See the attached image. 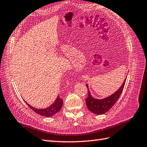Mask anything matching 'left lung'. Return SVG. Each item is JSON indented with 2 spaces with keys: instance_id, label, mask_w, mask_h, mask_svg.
Returning a JSON list of instances; mask_svg holds the SVG:
<instances>
[{
  "instance_id": "1",
  "label": "left lung",
  "mask_w": 147,
  "mask_h": 147,
  "mask_svg": "<svg viewBox=\"0 0 147 147\" xmlns=\"http://www.w3.org/2000/svg\"><path fill=\"white\" fill-rule=\"evenodd\" d=\"M126 78L127 77L125 78L124 83H122V86L118 89L117 91H116V92L111 95V96L104 99H101V100H97V99L93 98L88 90V85H86V86L88 88V94L86 98V105L88 109L90 111L96 114H102L108 111L116 102L118 99L119 98L122 90L124 89Z\"/></svg>"
}]
</instances>
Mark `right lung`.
Returning a JSON list of instances; mask_svg holds the SVG:
<instances>
[{
    "mask_svg": "<svg viewBox=\"0 0 147 147\" xmlns=\"http://www.w3.org/2000/svg\"><path fill=\"white\" fill-rule=\"evenodd\" d=\"M27 105L30 108L32 109L33 111L37 113L41 116H46V117H51L54 116L56 113H57L59 111H60L62 108V106L63 105V100L62 99H61L59 96H58L55 100V102L53 103L50 106H49L48 108H46L45 109H36L34 108V107H32L30 106V105L28 104L27 102H26Z\"/></svg>",
    "mask_w": 147,
    "mask_h": 147,
    "instance_id": "1",
    "label": "right lung"
}]
</instances>
